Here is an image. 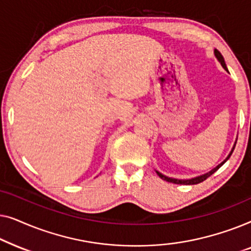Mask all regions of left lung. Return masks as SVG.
I'll return each mask as SVG.
<instances>
[{
	"label": "left lung",
	"mask_w": 251,
	"mask_h": 251,
	"mask_svg": "<svg viewBox=\"0 0 251 251\" xmlns=\"http://www.w3.org/2000/svg\"><path fill=\"white\" fill-rule=\"evenodd\" d=\"M215 56L217 57V59L219 60V63H221V65L223 67L225 68L226 71H227V67H226V64H225V60H224V57L222 56V53L219 52L218 50H215ZM236 144V143H235ZM235 147V146H234ZM234 147H233V150H232V152L229 153V155L226 157V160L225 161H223V162L221 163V164H218L217 167L215 168V169H212L210 173H208V174H205V175H202V176H200V177H197V178H192V179H187V180H181V179H175V178H169V177H167V176H164V175H162V174H160L159 171H156V174L159 175V177L161 178V179H163V180H166V181H169V183H173V184H180V185H194V184H199V183H201V181H203V180H205L207 179L208 177H210L212 174L214 173H216V171H217L219 168H221L223 164H224L226 161H227L228 159H229V156L232 155V153H233V151H234Z\"/></svg>",
	"instance_id": "1"
}]
</instances>
